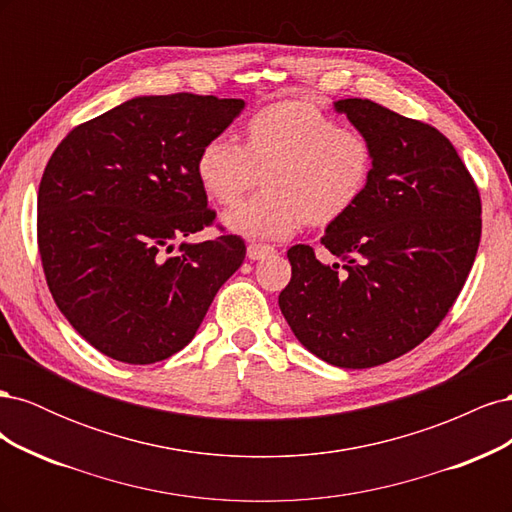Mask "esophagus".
<instances>
[{"label":"esophagus","mask_w":512,"mask_h":512,"mask_svg":"<svg viewBox=\"0 0 512 512\" xmlns=\"http://www.w3.org/2000/svg\"><path fill=\"white\" fill-rule=\"evenodd\" d=\"M273 254H275V247H271V245H260V243L247 245V258L250 260H265Z\"/></svg>","instance_id":"obj_1"}]
</instances>
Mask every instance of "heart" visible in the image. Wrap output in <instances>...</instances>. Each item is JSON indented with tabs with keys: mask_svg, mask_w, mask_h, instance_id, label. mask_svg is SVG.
Returning <instances> with one entry per match:
<instances>
[{
	"mask_svg": "<svg viewBox=\"0 0 512 512\" xmlns=\"http://www.w3.org/2000/svg\"><path fill=\"white\" fill-rule=\"evenodd\" d=\"M374 151L367 138L309 102H282L256 113L245 143L215 134L200 147L196 177L218 205H235L262 175L265 192L222 215L245 239H286L305 222L331 224L367 192Z\"/></svg>",
	"mask_w": 512,
	"mask_h": 512,
	"instance_id": "b5f03b06",
	"label": "heart"
}]
</instances>
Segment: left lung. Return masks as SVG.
Returning <instances> with one entry per match:
<instances>
[{
    "label": "left lung",
    "instance_id": "left-lung-1",
    "mask_svg": "<svg viewBox=\"0 0 512 512\" xmlns=\"http://www.w3.org/2000/svg\"><path fill=\"white\" fill-rule=\"evenodd\" d=\"M374 151L367 192L320 243L292 245L280 309L294 337L335 367L389 363L436 331L474 265L480 196L444 134L371 100L333 102Z\"/></svg>",
    "mask_w": 512,
    "mask_h": 512
}]
</instances>
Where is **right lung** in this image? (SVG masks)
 I'll return each mask as SVG.
<instances>
[{
    "label": "right lung",
    "instance_id": "obj_1",
    "mask_svg": "<svg viewBox=\"0 0 512 512\" xmlns=\"http://www.w3.org/2000/svg\"><path fill=\"white\" fill-rule=\"evenodd\" d=\"M245 108L196 94L136 96L74 128L44 168L38 247L46 284L85 342L149 365L188 346L245 258L237 235L183 241L215 213L198 151Z\"/></svg>",
    "mask_w": 512,
    "mask_h": 512
}]
</instances>
